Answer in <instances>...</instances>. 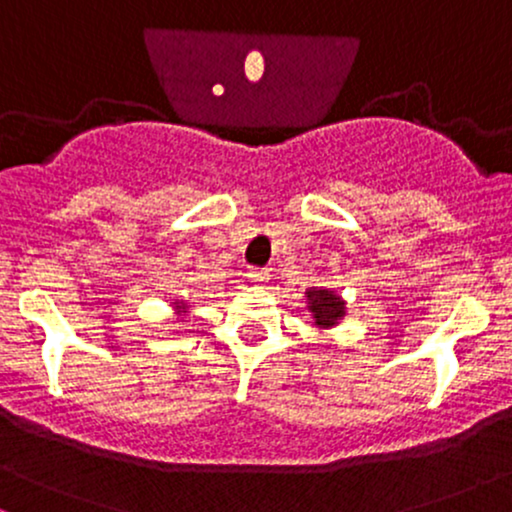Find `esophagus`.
Instances as JSON below:
<instances>
[{"mask_svg":"<svg viewBox=\"0 0 512 512\" xmlns=\"http://www.w3.org/2000/svg\"><path fill=\"white\" fill-rule=\"evenodd\" d=\"M248 279L252 283H257V286H262L264 281H269V272H267V269H262V267H250Z\"/></svg>","mask_w":512,"mask_h":512,"instance_id":"34e87169","label":"esophagus"}]
</instances>
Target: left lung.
<instances>
[{"label": "left lung", "instance_id": "1", "mask_svg": "<svg viewBox=\"0 0 512 512\" xmlns=\"http://www.w3.org/2000/svg\"><path fill=\"white\" fill-rule=\"evenodd\" d=\"M307 300H310V312L315 315L317 326H334L343 317L341 298L331 291H324V288L317 291V288H312L307 293Z\"/></svg>", "mask_w": 512, "mask_h": 512}]
</instances>
